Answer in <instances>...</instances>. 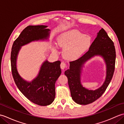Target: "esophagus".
<instances>
[{
    "instance_id": "34e87169",
    "label": "esophagus",
    "mask_w": 124,
    "mask_h": 124,
    "mask_svg": "<svg viewBox=\"0 0 124 124\" xmlns=\"http://www.w3.org/2000/svg\"><path fill=\"white\" fill-rule=\"evenodd\" d=\"M60 67H61V68L62 70H64L65 68H67V65L64 62H62L61 63V65H60Z\"/></svg>"
}]
</instances>
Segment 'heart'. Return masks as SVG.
I'll return each mask as SVG.
<instances>
[{"label":"heart","mask_w":124,"mask_h":124,"mask_svg":"<svg viewBox=\"0 0 124 124\" xmlns=\"http://www.w3.org/2000/svg\"><path fill=\"white\" fill-rule=\"evenodd\" d=\"M57 46L63 48V54L68 60H73L79 58L90 47L92 38L76 30L65 31L58 36Z\"/></svg>","instance_id":"b5f03b06"}]
</instances>
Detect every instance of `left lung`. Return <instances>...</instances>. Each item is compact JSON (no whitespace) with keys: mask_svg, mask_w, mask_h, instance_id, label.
<instances>
[{"mask_svg":"<svg viewBox=\"0 0 124 124\" xmlns=\"http://www.w3.org/2000/svg\"><path fill=\"white\" fill-rule=\"evenodd\" d=\"M95 56L101 57L106 64V78L102 85L95 90L84 87L81 83L83 68L85 63ZM116 51L114 44L107 33L102 28L97 33L96 38L83 56L70 62L69 69L64 74L68 80L71 96L73 101L80 105H86L94 102L101 96L111 81L115 70Z\"/></svg>","mask_w":124,"mask_h":124,"instance_id":"1","label":"left lung"}]
</instances>
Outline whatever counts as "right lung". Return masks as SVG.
I'll list each match as a JSON object with an SVG mask.
<instances>
[{"mask_svg": "<svg viewBox=\"0 0 124 124\" xmlns=\"http://www.w3.org/2000/svg\"><path fill=\"white\" fill-rule=\"evenodd\" d=\"M47 25L28 26L20 33L13 44L10 61L13 78L17 88L31 102L39 106L52 104L55 97V83L61 74V62L42 63L37 76L31 81L23 78L17 68L18 55L21 47L31 42L48 41L51 30Z\"/></svg>", "mask_w": 124, "mask_h": 124, "instance_id": "obj_1", "label": "right lung"}]
</instances>
